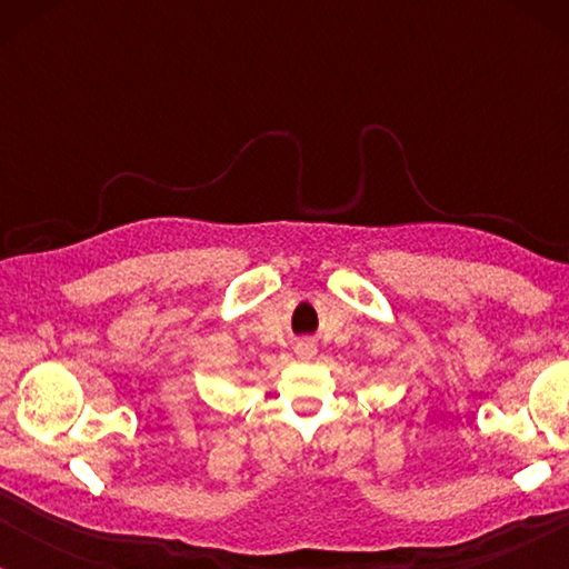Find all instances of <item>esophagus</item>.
Masks as SVG:
<instances>
[{
  "instance_id": "1",
  "label": "esophagus",
  "mask_w": 569,
  "mask_h": 569,
  "mask_svg": "<svg viewBox=\"0 0 569 569\" xmlns=\"http://www.w3.org/2000/svg\"><path fill=\"white\" fill-rule=\"evenodd\" d=\"M298 352H300V357H308V360H310V357L316 355V347L313 345H300Z\"/></svg>"
}]
</instances>
